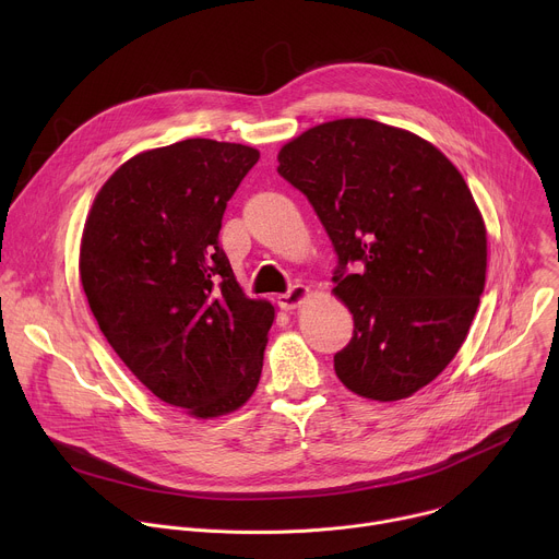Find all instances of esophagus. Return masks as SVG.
I'll use <instances>...</instances> for the list:
<instances>
[{
	"label": "esophagus",
	"instance_id": "esophagus-1",
	"mask_svg": "<svg viewBox=\"0 0 559 559\" xmlns=\"http://www.w3.org/2000/svg\"><path fill=\"white\" fill-rule=\"evenodd\" d=\"M307 296H309V287L307 285H292L289 292L278 296V305L283 309H296Z\"/></svg>",
	"mask_w": 559,
	"mask_h": 559
}]
</instances>
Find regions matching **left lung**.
<instances>
[{
  "mask_svg": "<svg viewBox=\"0 0 559 559\" xmlns=\"http://www.w3.org/2000/svg\"><path fill=\"white\" fill-rule=\"evenodd\" d=\"M278 175L338 257L354 336L336 376L369 401L414 395L453 360L485 292L487 229L462 175L429 141L371 119L309 128L281 147Z\"/></svg>",
  "mask_w": 559,
  "mask_h": 559,
  "instance_id": "8db88e82",
  "label": "left lung"
}]
</instances>
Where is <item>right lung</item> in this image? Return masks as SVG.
I'll list each match as a JSON object with an SVG mask.
<instances>
[{
	"instance_id": "1",
	"label": "right lung",
	"mask_w": 559,
	"mask_h": 559,
	"mask_svg": "<svg viewBox=\"0 0 559 559\" xmlns=\"http://www.w3.org/2000/svg\"><path fill=\"white\" fill-rule=\"evenodd\" d=\"M259 156L212 139L141 152L104 183L82 236L99 330L156 397L203 420L250 401L274 323L218 246L227 201Z\"/></svg>"
}]
</instances>
